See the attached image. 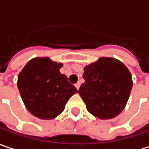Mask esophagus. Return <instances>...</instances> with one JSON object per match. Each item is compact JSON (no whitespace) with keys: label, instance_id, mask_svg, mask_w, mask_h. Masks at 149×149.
<instances>
[{"label":"esophagus","instance_id":"1","mask_svg":"<svg viewBox=\"0 0 149 149\" xmlns=\"http://www.w3.org/2000/svg\"><path fill=\"white\" fill-rule=\"evenodd\" d=\"M80 86H81V84H80V82H77L75 84V86H76V88L77 89V90H79V88H80Z\"/></svg>","mask_w":149,"mask_h":149}]
</instances>
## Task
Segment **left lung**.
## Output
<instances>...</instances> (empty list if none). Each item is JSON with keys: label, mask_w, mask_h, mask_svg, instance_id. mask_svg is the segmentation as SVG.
I'll list each match as a JSON object with an SVG mask.
<instances>
[{"label": "left lung", "mask_w": 149, "mask_h": 149, "mask_svg": "<svg viewBox=\"0 0 149 149\" xmlns=\"http://www.w3.org/2000/svg\"><path fill=\"white\" fill-rule=\"evenodd\" d=\"M84 71L85 82L78 93L88 112L100 119L117 117L125 108L133 86L127 68L117 59L101 58Z\"/></svg>", "instance_id": "1"}]
</instances>
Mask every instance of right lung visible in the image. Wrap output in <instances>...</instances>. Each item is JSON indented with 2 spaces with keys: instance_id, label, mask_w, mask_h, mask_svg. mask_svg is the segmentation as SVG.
Returning <instances> with one entry per match:
<instances>
[{
  "instance_id": "right-lung-1",
  "label": "right lung",
  "mask_w": 149,
  "mask_h": 149,
  "mask_svg": "<svg viewBox=\"0 0 149 149\" xmlns=\"http://www.w3.org/2000/svg\"><path fill=\"white\" fill-rule=\"evenodd\" d=\"M62 63L49 58L28 62L18 77V88L26 108L40 119H53L64 110L65 104L77 90L61 74Z\"/></svg>"
}]
</instances>
